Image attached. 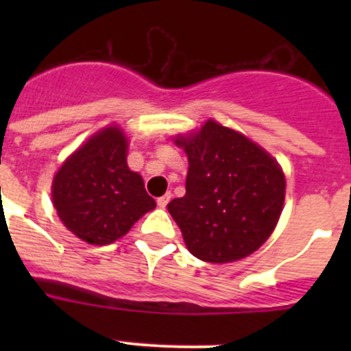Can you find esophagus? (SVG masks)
<instances>
[{
    "instance_id": "obj_1",
    "label": "esophagus",
    "mask_w": 351,
    "mask_h": 351,
    "mask_svg": "<svg viewBox=\"0 0 351 351\" xmlns=\"http://www.w3.org/2000/svg\"><path fill=\"white\" fill-rule=\"evenodd\" d=\"M170 198H172V195H170V193H167V195H163V197L158 198V207H161V209H165L167 204L170 202Z\"/></svg>"
}]
</instances>
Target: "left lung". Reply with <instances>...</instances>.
<instances>
[{
    "mask_svg": "<svg viewBox=\"0 0 351 351\" xmlns=\"http://www.w3.org/2000/svg\"><path fill=\"white\" fill-rule=\"evenodd\" d=\"M176 144L188 154L186 195L167 206L186 247L204 262L228 263L258 250L285 202L278 161L243 133L209 119Z\"/></svg>",
    "mask_w": 351,
    "mask_h": 351,
    "instance_id": "left-lung-1",
    "label": "left lung"
}]
</instances>
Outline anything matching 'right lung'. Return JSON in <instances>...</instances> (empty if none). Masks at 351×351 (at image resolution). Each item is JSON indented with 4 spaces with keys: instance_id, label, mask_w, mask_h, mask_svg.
I'll return each mask as SVG.
<instances>
[{
    "instance_id": "add662e5",
    "label": "right lung",
    "mask_w": 351,
    "mask_h": 351,
    "mask_svg": "<svg viewBox=\"0 0 351 351\" xmlns=\"http://www.w3.org/2000/svg\"><path fill=\"white\" fill-rule=\"evenodd\" d=\"M125 133L107 126L64 161L52 181L58 216L79 239L105 246L156 207L144 181L126 163Z\"/></svg>"
}]
</instances>
